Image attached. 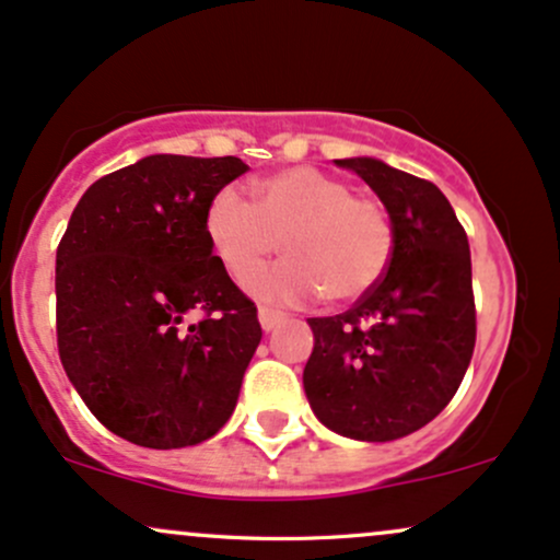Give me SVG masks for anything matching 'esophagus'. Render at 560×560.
I'll return each mask as SVG.
<instances>
[{"label":"esophagus","instance_id":"34e87169","mask_svg":"<svg viewBox=\"0 0 560 560\" xmlns=\"http://www.w3.org/2000/svg\"><path fill=\"white\" fill-rule=\"evenodd\" d=\"M282 319H285V314H282V312L272 310V306H259V323H261L264 330L278 328Z\"/></svg>","mask_w":560,"mask_h":560}]
</instances>
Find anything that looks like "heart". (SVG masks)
<instances>
[{
	"label": "heart",
	"instance_id": "b5f03b06",
	"mask_svg": "<svg viewBox=\"0 0 560 560\" xmlns=\"http://www.w3.org/2000/svg\"><path fill=\"white\" fill-rule=\"evenodd\" d=\"M211 254L232 280L246 282L282 237L285 259L250 280L261 299L304 304L323 293L347 304L373 291L394 256V224L381 200L351 196L343 179L314 166L264 177L256 200L222 187L203 211Z\"/></svg>",
	"mask_w": 560,
	"mask_h": 560
}]
</instances>
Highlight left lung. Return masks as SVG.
<instances>
[{"mask_svg": "<svg viewBox=\"0 0 560 560\" xmlns=\"http://www.w3.org/2000/svg\"><path fill=\"white\" fill-rule=\"evenodd\" d=\"M336 163L378 192L394 224V256L351 310L310 317L304 392L330 431L392 442L450 405L474 357L468 235L433 182L375 159Z\"/></svg>", "mask_w": 560, "mask_h": 560, "instance_id": "obj_1", "label": "left lung"}]
</instances>
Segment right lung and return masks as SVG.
Here are the masks:
<instances>
[{
	"mask_svg": "<svg viewBox=\"0 0 560 560\" xmlns=\"http://www.w3.org/2000/svg\"><path fill=\"white\" fill-rule=\"evenodd\" d=\"M246 172L235 155H148L94 182L60 237V362L92 416L131 444L190 447L235 410L261 325L211 254L203 211Z\"/></svg>",
	"mask_w": 560,
	"mask_h": 560,
	"instance_id": "obj_1",
	"label": "right lung"
}]
</instances>
